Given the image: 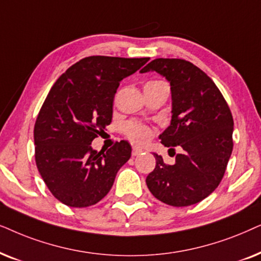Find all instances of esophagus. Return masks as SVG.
Masks as SVG:
<instances>
[{
    "label": "esophagus",
    "instance_id": "34e87169",
    "mask_svg": "<svg viewBox=\"0 0 261 261\" xmlns=\"http://www.w3.org/2000/svg\"><path fill=\"white\" fill-rule=\"evenodd\" d=\"M141 152H143V149H141V148H138V147H134L133 148V156L140 155Z\"/></svg>",
    "mask_w": 261,
    "mask_h": 261
}]
</instances>
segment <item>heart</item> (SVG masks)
I'll use <instances>...</instances> for the list:
<instances>
[{"mask_svg":"<svg viewBox=\"0 0 261 261\" xmlns=\"http://www.w3.org/2000/svg\"><path fill=\"white\" fill-rule=\"evenodd\" d=\"M125 135L137 144H144L152 136L151 128L140 121H128L124 126Z\"/></svg>","mask_w":261,"mask_h":261,"instance_id":"1","label":"heart"}]
</instances>
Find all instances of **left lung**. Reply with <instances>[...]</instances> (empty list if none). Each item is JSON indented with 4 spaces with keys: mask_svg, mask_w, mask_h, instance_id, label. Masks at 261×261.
Segmentation results:
<instances>
[{
    "mask_svg": "<svg viewBox=\"0 0 261 261\" xmlns=\"http://www.w3.org/2000/svg\"><path fill=\"white\" fill-rule=\"evenodd\" d=\"M148 71L171 83L172 120L159 138L165 147L179 145L182 151L174 165H166L152 152L156 166L145 182L162 203L193 205L213 193L223 178L232 151L231 112L213 80L191 62L156 58L141 70Z\"/></svg>",
    "mask_w": 261,
    "mask_h": 261,
    "instance_id": "1",
    "label": "left lung"
}]
</instances>
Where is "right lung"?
Returning a JSON list of instances; mask_svg holds the SVG:
<instances>
[{
	"label": "right lung",
	"mask_w": 261,
	"mask_h": 261,
	"mask_svg": "<svg viewBox=\"0 0 261 261\" xmlns=\"http://www.w3.org/2000/svg\"><path fill=\"white\" fill-rule=\"evenodd\" d=\"M148 61L90 56L71 65L48 92L34 125L36 163L47 189L65 205L86 207L101 200L130 159L126 141L106 152L90 144L111 124L121 80Z\"/></svg>",
	"instance_id": "right-lung-1"
}]
</instances>
